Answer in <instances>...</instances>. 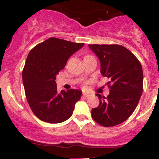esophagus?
<instances>
[{
	"label": "esophagus",
	"mask_w": 159,
	"mask_h": 159,
	"mask_svg": "<svg viewBox=\"0 0 159 159\" xmlns=\"http://www.w3.org/2000/svg\"><path fill=\"white\" fill-rule=\"evenodd\" d=\"M83 96H84V98H89L90 96V94L87 92H83Z\"/></svg>",
	"instance_id": "esophagus-1"
}]
</instances>
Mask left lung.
<instances>
[{
	"label": "left lung",
	"instance_id": "obj_1",
	"mask_svg": "<svg viewBox=\"0 0 159 159\" xmlns=\"http://www.w3.org/2000/svg\"><path fill=\"white\" fill-rule=\"evenodd\" d=\"M98 57L101 74L109 78L107 97L97 94L100 104L91 116L99 125L111 127L124 122L133 113L143 91V71L137 57L118 44H89Z\"/></svg>",
	"mask_w": 159,
	"mask_h": 159
}]
</instances>
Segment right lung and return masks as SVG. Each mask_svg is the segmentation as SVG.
Returning a JSON list of instances; mask_svg holds the SVG:
<instances>
[{
	"label": "right lung",
	"mask_w": 159,
	"mask_h": 159,
	"mask_svg": "<svg viewBox=\"0 0 159 159\" xmlns=\"http://www.w3.org/2000/svg\"><path fill=\"white\" fill-rule=\"evenodd\" d=\"M84 46L51 38L30 50L25 61L22 79L32 111L41 121L52 124L66 121L73 114L82 91L76 89L57 92L55 79L67 61Z\"/></svg>",
	"instance_id": "right-lung-1"
}]
</instances>
